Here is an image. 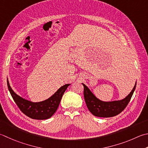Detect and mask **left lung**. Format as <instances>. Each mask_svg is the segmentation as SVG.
<instances>
[{"label":"left lung","mask_w":148,"mask_h":148,"mask_svg":"<svg viewBox=\"0 0 148 148\" xmlns=\"http://www.w3.org/2000/svg\"><path fill=\"white\" fill-rule=\"evenodd\" d=\"M135 83L134 88L128 96L121 101H115L112 102H104L100 101L92 93L88 88L83 83L84 86V98L89 111L96 117H111L119 114L127 105L134 94L136 88Z\"/></svg>","instance_id":"left-lung-1"}]
</instances>
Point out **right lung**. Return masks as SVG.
<instances>
[{
  "mask_svg": "<svg viewBox=\"0 0 148 148\" xmlns=\"http://www.w3.org/2000/svg\"><path fill=\"white\" fill-rule=\"evenodd\" d=\"M7 84L9 91L20 110L27 117L38 120L47 119L56 112L63 94L68 86L70 85V84L63 85L47 100L42 102L33 103L31 101L23 99L22 97L14 93L11 88L8 80H7Z\"/></svg>",
  "mask_w": 148,
  "mask_h": 148,
  "instance_id": "right-lung-1",
  "label": "right lung"
}]
</instances>
